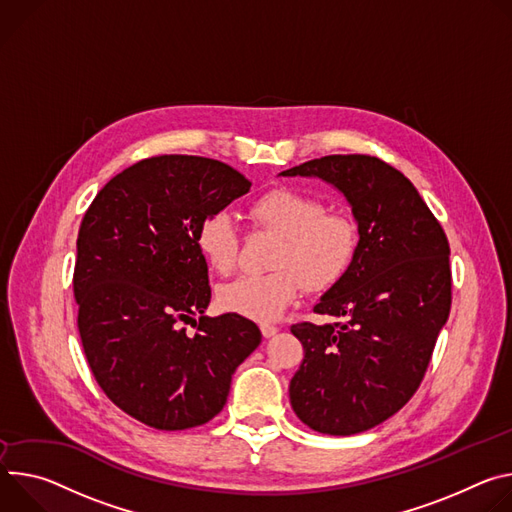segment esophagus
<instances>
[{
  "label": "esophagus",
  "mask_w": 512,
  "mask_h": 512,
  "mask_svg": "<svg viewBox=\"0 0 512 512\" xmlns=\"http://www.w3.org/2000/svg\"><path fill=\"white\" fill-rule=\"evenodd\" d=\"M260 331H262L264 337H272V335L278 333V327L272 325V323H262V325H260Z\"/></svg>",
  "instance_id": "34e87169"
}]
</instances>
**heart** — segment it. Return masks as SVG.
Returning a JSON list of instances; mask_svg holds the SVG:
<instances>
[{"mask_svg": "<svg viewBox=\"0 0 512 512\" xmlns=\"http://www.w3.org/2000/svg\"><path fill=\"white\" fill-rule=\"evenodd\" d=\"M256 230L278 236L268 274L227 282L217 293L221 309L270 321L285 313L303 287L325 291L346 274L358 252V227L342 213H327L321 199L293 189H274L250 205ZM195 242L205 262L230 274L240 256V232L227 211H211L197 227Z\"/></svg>", "mask_w": 512, "mask_h": 512, "instance_id": "obj_1", "label": "heart"}]
</instances>
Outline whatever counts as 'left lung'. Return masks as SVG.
<instances>
[{
	"mask_svg": "<svg viewBox=\"0 0 512 512\" xmlns=\"http://www.w3.org/2000/svg\"><path fill=\"white\" fill-rule=\"evenodd\" d=\"M280 175L333 185L358 223L350 268L313 307L337 323L291 327L305 358L289 394L313 431L362 433L401 411L425 376L451 307L449 244L413 183L376 156L331 154Z\"/></svg>",
	"mask_w": 512,
	"mask_h": 512,
	"instance_id": "left-lung-1",
	"label": "left lung"
}]
</instances>
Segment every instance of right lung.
<instances>
[{
    "mask_svg": "<svg viewBox=\"0 0 512 512\" xmlns=\"http://www.w3.org/2000/svg\"><path fill=\"white\" fill-rule=\"evenodd\" d=\"M250 187L213 158L152 156L113 177L81 221L73 291L83 350L107 399L148 427L211 421L262 342L242 315H203L211 287L195 242L201 219ZM191 320L193 336L182 327Z\"/></svg>",
    "mask_w": 512,
    "mask_h": 512,
    "instance_id": "add662e5",
    "label": "right lung"
}]
</instances>
